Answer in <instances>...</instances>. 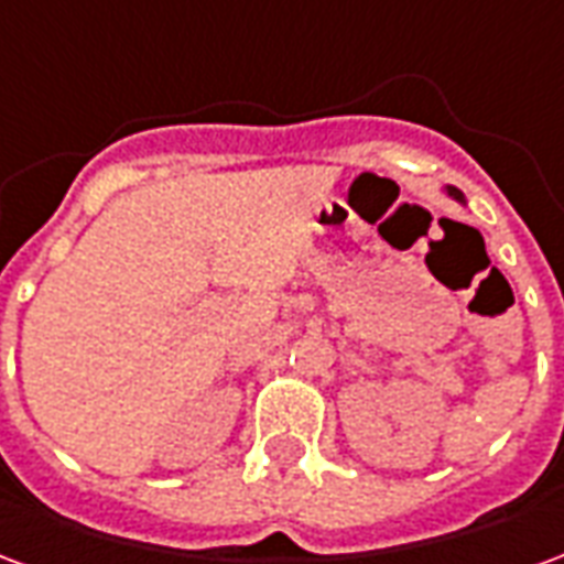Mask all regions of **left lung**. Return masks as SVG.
I'll return each instance as SVG.
<instances>
[{
  "label": "left lung",
  "instance_id": "obj_1",
  "mask_svg": "<svg viewBox=\"0 0 564 564\" xmlns=\"http://www.w3.org/2000/svg\"><path fill=\"white\" fill-rule=\"evenodd\" d=\"M444 193H447L449 198H456V202H459V205H465V196H462V189H456V186H444Z\"/></svg>",
  "mask_w": 564,
  "mask_h": 564
}]
</instances>
